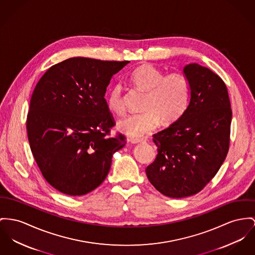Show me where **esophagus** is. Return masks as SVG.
Returning a JSON list of instances; mask_svg holds the SVG:
<instances>
[{"instance_id":"1","label":"esophagus","mask_w":255,"mask_h":255,"mask_svg":"<svg viewBox=\"0 0 255 255\" xmlns=\"http://www.w3.org/2000/svg\"><path fill=\"white\" fill-rule=\"evenodd\" d=\"M129 141H130V143H132V144H136V143L142 142L143 139H141V138H130Z\"/></svg>"}]
</instances>
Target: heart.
<instances>
[{
    "mask_svg": "<svg viewBox=\"0 0 255 255\" xmlns=\"http://www.w3.org/2000/svg\"><path fill=\"white\" fill-rule=\"evenodd\" d=\"M129 81L137 91L145 93L140 114L121 120L120 129L129 136L149 134L160 124L169 126L180 119L187 109L190 99L191 84L187 73L175 70L164 74L161 68L152 64H143L129 75ZM106 105L110 112L123 116L126 102L121 86H114L109 92Z\"/></svg>",
    "mask_w": 255,
    "mask_h": 255,
    "instance_id": "obj_1",
    "label": "heart"
}]
</instances>
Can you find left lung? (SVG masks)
<instances>
[{
  "label": "left lung",
  "mask_w": 255,
  "mask_h": 255,
  "mask_svg": "<svg viewBox=\"0 0 255 255\" xmlns=\"http://www.w3.org/2000/svg\"><path fill=\"white\" fill-rule=\"evenodd\" d=\"M184 71L191 84L188 106L180 119L153 134L157 154L146 168L154 188L171 198L201 191L221 168L230 144L232 110L225 83L198 64Z\"/></svg>",
  "instance_id": "1"
}]
</instances>
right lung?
Returning <instances> with one entry per match:
<instances>
[{
    "label": "right lung",
    "instance_id": "right-lung-1",
    "mask_svg": "<svg viewBox=\"0 0 255 255\" xmlns=\"http://www.w3.org/2000/svg\"><path fill=\"white\" fill-rule=\"evenodd\" d=\"M128 61L75 57L52 66L34 88L27 133L46 182L62 193L84 195L99 187L126 137L110 136L116 123L104 94Z\"/></svg>",
    "mask_w": 255,
    "mask_h": 255
}]
</instances>
